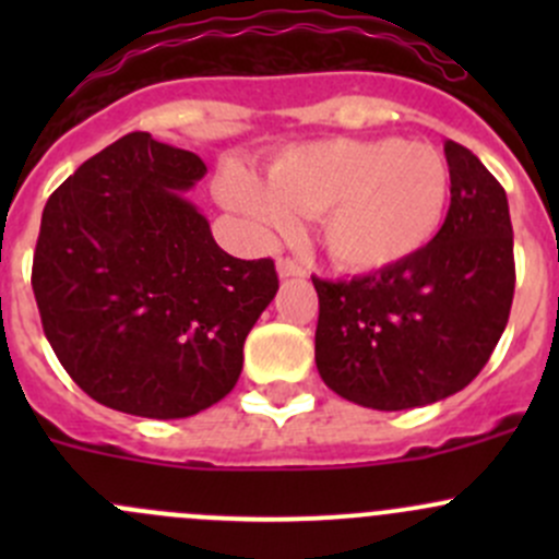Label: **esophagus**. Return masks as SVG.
I'll use <instances>...</instances> for the list:
<instances>
[{
	"mask_svg": "<svg viewBox=\"0 0 559 559\" xmlns=\"http://www.w3.org/2000/svg\"><path fill=\"white\" fill-rule=\"evenodd\" d=\"M275 270H278V278H306V270L292 259H278Z\"/></svg>",
	"mask_w": 559,
	"mask_h": 559,
	"instance_id": "34e87169",
	"label": "esophagus"
}]
</instances>
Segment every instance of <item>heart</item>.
<instances>
[{
  "label": "heart",
  "mask_w": 559,
  "mask_h": 559,
  "mask_svg": "<svg viewBox=\"0 0 559 559\" xmlns=\"http://www.w3.org/2000/svg\"><path fill=\"white\" fill-rule=\"evenodd\" d=\"M218 200L259 235L319 216V238L335 264L352 273L394 267L436 238L449 211L452 170L430 143L400 138H332L289 145L264 167L218 175Z\"/></svg>",
  "instance_id": "heart-1"
}]
</instances>
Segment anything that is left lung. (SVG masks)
<instances>
[{
	"label": "left lung",
	"mask_w": 559,
	"mask_h": 559,
	"mask_svg": "<svg viewBox=\"0 0 559 559\" xmlns=\"http://www.w3.org/2000/svg\"><path fill=\"white\" fill-rule=\"evenodd\" d=\"M452 205L419 253L352 281L313 278L316 368L376 411L438 403L481 373L514 300V229L492 173L447 140Z\"/></svg>",
	"instance_id": "obj_1"
}]
</instances>
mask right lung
<instances>
[{"label": "right lung", "mask_w": 559, "mask_h": 559, "mask_svg": "<svg viewBox=\"0 0 559 559\" xmlns=\"http://www.w3.org/2000/svg\"><path fill=\"white\" fill-rule=\"evenodd\" d=\"M197 154L123 134L45 202L32 289L78 386L112 411L186 419L233 392L278 292L273 259L229 257L186 191Z\"/></svg>", "instance_id": "1"}]
</instances>
